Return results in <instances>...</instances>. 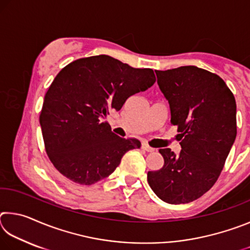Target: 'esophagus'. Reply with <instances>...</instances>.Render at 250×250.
<instances>
[{
	"mask_svg": "<svg viewBox=\"0 0 250 250\" xmlns=\"http://www.w3.org/2000/svg\"><path fill=\"white\" fill-rule=\"evenodd\" d=\"M141 147H142V149L145 150V151H146V152H153V151H154L153 147H151L149 145H146V143H142Z\"/></svg>",
	"mask_w": 250,
	"mask_h": 250,
	"instance_id": "1",
	"label": "esophagus"
}]
</instances>
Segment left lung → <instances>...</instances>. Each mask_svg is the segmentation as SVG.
Returning a JSON list of instances; mask_svg holds the SVG:
<instances>
[{
    "instance_id": "left-lung-1",
    "label": "left lung",
    "mask_w": 250,
    "mask_h": 250,
    "mask_svg": "<svg viewBox=\"0 0 250 250\" xmlns=\"http://www.w3.org/2000/svg\"><path fill=\"white\" fill-rule=\"evenodd\" d=\"M155 74L182 150L175 155L160 149L164 166L147 172V183L162 201L186 204L208 191L221 174L237 134L235 97L218 75L196 66Z\"/></svg>"
}]
</instances>
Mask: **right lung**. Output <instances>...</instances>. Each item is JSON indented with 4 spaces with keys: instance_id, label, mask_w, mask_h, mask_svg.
<instances>
[{
    "instance_id": "obj_1",
    "label": "right lung",
    "mask_w": 250,
    "mask_h": 250,
    "mask_svg": "<svg viewBox=\"0 0 250 250\" xmlns=\"http://www.w3.org/2000/svg\"><path fill=\"white\" fill-rule=\"evenodd\" d=\"M155 83L151 68H133L108 55L64 67L46 92L40 115L45 151L56 170L75 183L109 176L138 139L118 137L104 118Z\"/></svg>"
}]
</instances>
